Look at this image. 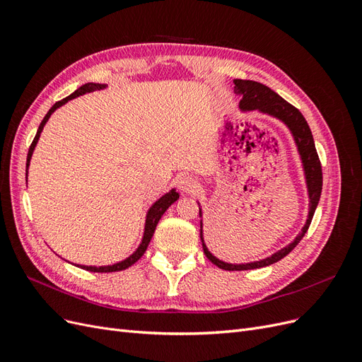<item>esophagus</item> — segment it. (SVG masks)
<instances>
[{"mask_svg": "<svg viewBox=\"0 0 362 362\" xmlns=\"http://www.w3.org/2000/svg\"><path fill=\"white\" fill-rule=\"evenodd\" d=\"M175 182H177L178 189L182 193H192V192L198 189V181H196V178H193L192 175H189V173L178 175L177 180H175Z\"/></svg>", "mask_w": 362, "mask_h": 362, "instance_id": "esophagus-1", "label": "esophagus"}]
</instances>
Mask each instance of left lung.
I'll return each mask as SVG.
<instances>
[{
	"label": "left lung",
	"mask_w": 362,
	"mask_h": 362,
	"mask_svg": "<svg viewBox=\"0 0 362 362\" xmlns=\"http://www.w3.org/2000/svg\"><path fill=\"white\" fill-rule=\"evenodd\" d=\"M234 84H235L234 92L242 96V101H240V105H238L240 110L242 112L257 110L262 115H267L270 117H275V119L281 120V122L288 128V131L293 136L294 145H296V148H298V152H299L302 169H303V177H305V184H306V192H308V199H310L308 217H306V222L302 228V231L296 235V238L290 245L276 250L275 254H272L270 257H266V258L258 259V261L243 262V264H234V262L222 261L217 257H214L211 252L208 250V247L205 245V240H204L202 208H201V204L198 202L199 217H201V242H202L205 257L210 259L213 264H216L218 269L250 270V269H259V267L275 264V262H278L284 257H287L290 252L299 245V242L303 238L306 231H308L315 208H317V205H319L320 194H322V185H323V177H322V164H320L319 156H317L311 129L298 108L288 104L286 100H282V98L276 92H273L270 87L261 84V83L250 81V80H234Z\"/></svg>",
	"instance_id": "obj_1"
}]
</instances>
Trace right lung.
Segmentation results:
<instances>
[{"mask_svg": "<svg viewBox=\"0 0 362 362\" xmlns=\"http://www.w3.org/2000/svg\"><path fill=\"white\" fill-rule=\"evenodd\" d=\"M105 87H107V84H101V83H86V84H83L81 87H78V89H76L74 93H71L69 96L64 98V100L56 103V104H54V105L49 108V112L47 113V116L43 117V120L40 122V125H39V128H37L36 137H35V140H33V144H31V146H30V149H28L25 178L28 177V168H30V161H31V157H33V152H35V148H36L37 141H39L42 129H43V127H45V124L48 122V119L51 117V115H52L54 112H56L57 108H60L62 105L66 104L68 101L75 100V98L83 96V95H86V93H92V92H95V90H103V89H105ZM178 199H180V193H178L177 190H175V189H172V190H169L166 194H163L160 199H157L154 204H152V205L149 206V210H148V213H146V218H145V229H144V237H141V242H140L139 247L133 252V254H131L129 257H127L125 259L117 261V262H115V264H108V266H84V264H75V266H76V267H81V269H84V270H89V272H98V273L120 272V270H125V269L131 267V266L134 264L136 261L140 259L141 255L145 254V250H146V247H148V245H149V242H151V238H152V235H154L157 223L160 222V218H161V216L164 214V211H166L168 208H169L173 202H177Z\"/></svg>", "mask_w": 362, "mask_h": 362, "instance_id": "right-lung-1", "label": "right lung"}]
</instances>
